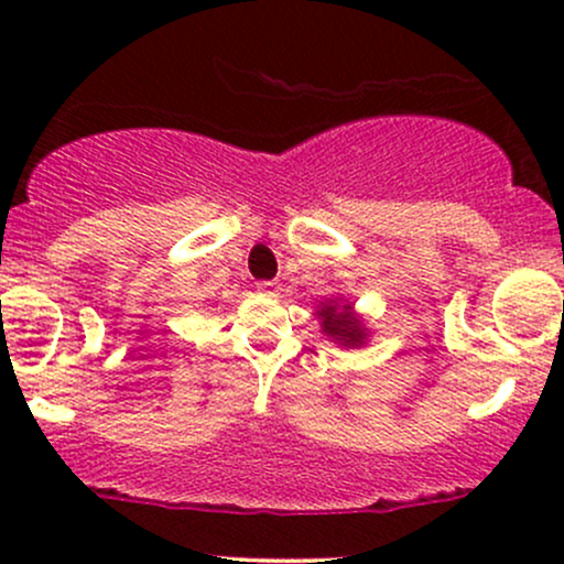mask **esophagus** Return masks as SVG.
Masks as SVG:
<instances>
[{
  "mask_svg": "<svg viewBox=\"0 0 564 564\" xmlns=\"http://www.w3.org/2000/svg\"><path fill=\"white\" fill-rule=\"evenodd\" d=\"M278 289H281V286H278L275 281H262V283H260V291H264V294H275Z\"/></svg>",
  "mask_w": 564,
  "mask_h": 564,
  "instance_id": "esophagus-1",
  "label": "esophagus"
}]
</instances>
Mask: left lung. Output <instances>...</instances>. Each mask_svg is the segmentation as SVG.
<instances>
[{
    "label": "left lung",
    "instance_id": "1",
    "mask_svg": "<svg viewBox=\"0 0 564 564\" xmlns=\"http://www.w3.org/2000/svg\"><path fill=\"white\" fill-rule=\"evenodd\" d=\"M323 334L332 336L334 341L345 347H360L366 341V326L358 315L352 313V304L328 302L318 310Z\"/></svg>",
    "mask_w": 564,
    "mask_h": 564
}]
</instances>
